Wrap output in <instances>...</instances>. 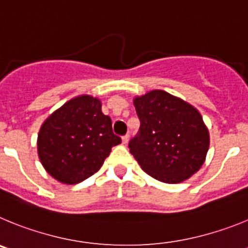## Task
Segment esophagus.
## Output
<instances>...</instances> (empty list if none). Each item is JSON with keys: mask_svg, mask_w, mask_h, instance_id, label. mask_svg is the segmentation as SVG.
Masks as SVG:
<instances>
[{"mask_svg": "<svg viewBox=\"0 0 248 248\" xmlns=\"http://www.w3.org/2000/svg\"><path fill=\"white\" fill-rule=\"evenodd\" d=\"M128 138H129V135H124V136H122V143L126 144L127 142H128Z\"/></svg>", "mask_w": 248, "mask_h": 248, "instance_id": "34e87169", "label": "esophagus"}]
</instances>
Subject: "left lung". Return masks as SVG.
Returning a JSON list of instances; mask_svg holds the SVG:
<instances>
[{
  "mask_svg": "<svg viewBox=\"0 0 248 248\" xmlns=\"http://www.w3.org/2000/svg\"><path fill=\"white\" fill-rule=\"evenodd\" d=\"M140 128L128 148L155 179L175 184L199 170L209 149V131L199 111L162 90L136 97Z\"/></svg>",
  "mask_w": 248,
  "mask_h": 248,
  "instance_id": "8db88e82",
  "label": "left lung"
}]
</instances>
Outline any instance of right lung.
Listing matches in <instances>:
<instances>
[{
    "label": "right lung",
    "instance_id": "add662e5",
    "mask_svg": "<svg viewBox=\"0 0 248 248\" xmlns=\"http://www.w3.org/2000/svg\"><path fill=\"white\" fill-rule=\"evenodd\" d=\"M121 143L101 102L81 95L46 120L38 135V155L46 170L64 184H77L96 173L111 148Z\"/></svg>",
    "mask_w": 248,
    "mask_h": 248
}]
</instances>
